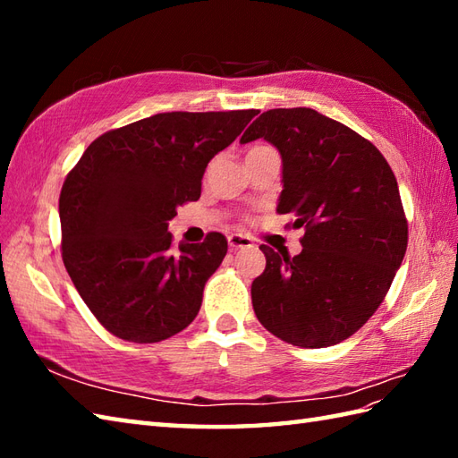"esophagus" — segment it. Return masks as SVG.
Returning a JSON list of instances; mask_svg holds the SVG:
<instances>
[{
    "instance_id": "obj_1",
    "label": "esophagus",
    "mask_w": 458,
    "mask_h": 458,
    "mask_svg": "<svg viewBox=\"0 0 458 458\" xmlns=\"http://www.w3.org/2000/svg\"><path fill=\"white\" fill-rule=\"evenodd\" d=\"M228 244L232 250H242V248H251L254 246V242H251L250 236H244V234H230Z\"/></svg>"
}]
</instances>
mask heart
<instances>
[{"label": "heart", "instance_id": "b5f03b06", "mask_svg": "<svg viewBox=\"0 0 458 458\" xmlns=\"http://www.w3.org/2000/svg\"><path fill=\"white\" fill-rule=\"evenodd\" d=\"M261 148H264V145H258V148H254V149H250V151H256V149H261Z\"/></svg>", "mask_w": 458, "mask_h": 458}]
</instances>
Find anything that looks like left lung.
I'll use <instances>...</instances> for the list:
<instances>
[{
    "label": "left lung",
    "mask_w": 458,
    "mask_h": 458,
    "mask_svg": "<svg viewBox=\"0 0 458 458\" xmlns=\"http://www.w3.org/2000/svg\"><path fill=\"white\" fill-rule=\"evenodd\" d=\"M264 138L281 155L277 212L305 228L301 254L261 244L264 274L251 284L256 317L301 348L352 336L376 313L407 250L395 174L372 143L310 108L267 110L240 143Z\"/></svg>",
    "instance_id": "1"
}]
</instances>
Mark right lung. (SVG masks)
<instances>
[{
    "label": "right lung",
    "mask_w": 458,
    "mask_h": 458,
    "mask_svg": "<svg viewBox=\"0 0 458 458\" xmlns=\"http://www.w3.org/2000/svg\"><path fill=\"white\" fill-rule=\"evenodd\" d=\"M258 110L165 112L94 140L58 199L63 261L114 336L159 343L187 328L228 251L220 232L171 246L169 220L199 200L208 161Z\"/></svg>",
    "instance_id": "1"
}]
</instances>
